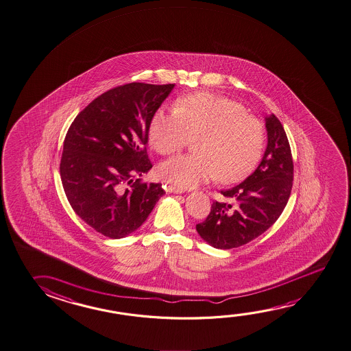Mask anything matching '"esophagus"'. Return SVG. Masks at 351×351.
<instances>
[{
    "mask_svg": "<svg viewBox=\"0 0 351 351\" xmlns=\"http://www.w3.org/2000/svg\"><path fill=\"white\" fill-rule=\"evenodd\" d=\"M167 191L169 193H184V189H180V187H176V186H167Z\"/></svg>",
    "mask_w": 351,
    "mask_h": 351,
    "instance_id": "obj_1",
    "label": "esophagus"
}]
</instances>
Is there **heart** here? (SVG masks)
Instances as JSON below:
<instances>
[{
	"label": "heart",
	"instance_id": "obj_1",
	"mask_svg": "<svg viewBox=\"0 0 351 351\" xmlns=\"http://www.w3.org/2000/svg\"><path fill=\"white\" fill-rule=\"evenodd\" d=\"M198 138L193 156L165 161L161 176L184 189L218 178L231 182L258 160L265 132L241 104L212 93L178 99L175 109L158 110L150 121L149 142L162 156L182 149Z\"/></svg>",
	"mask_w": 351,
	"mask_h": 351
}]
</instances>
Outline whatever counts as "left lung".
<instances>
[{"label":"left lung","instance_id":"obj_1","mask_svg":"<svg viewBox=\"0 0 351 351\" xmlns=\"http://www.w3.org/2000/svg\"><path fill=\"white\" fill-rule=\"evenodd\" d=\"M268 143L257 169L234 187L221 191L228 202H213L207 219L195 230L208 245L220 250L239 247L274 224L291 193V150L280 121L265 117Z\"/></svg>","mask_w":351,"mask_h":351}]
</instances>
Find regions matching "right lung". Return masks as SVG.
Returning <instances> with one entry per match:
<instances>
[{
	"label": "right lung",
	"mask_w": 351,
	"mask_h": 351,
	"mask_svg": "<svg viewBox=\"0 0 351 351\" xmlns=\"http://www.w3.org/2000/svg\"><path fill=\"white\" fill-rule=\"evenodd\" d=\"M175 84L130 83L110 89L81 111L64 142L60 173L80 218L104 236L131 235L164 195L161 184H143L152 169L150 121Z\"/></svg>",
	"instance_id": "add662e5"
}]
</instances>
